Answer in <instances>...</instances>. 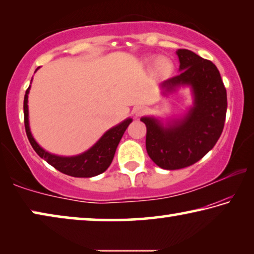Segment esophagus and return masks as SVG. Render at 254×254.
Masks as SVG:
<instances>
[{"instance_id": "esophagus-1", "label": "esophagus", "mask_w": 254, "mask_h": 254, "mask_svg": "<svg viewBox=\"0 0 254 254\" xmlns=\"http://www.w3.org/2000/svg\"><path fill=\"white\" fill-rule=\"evenodd\" d=\"M144 112H145V109L142 106H137L134 110H133V113H134L135 117H140V115H142L144 113Z\"/></svg>"}]
</instances>
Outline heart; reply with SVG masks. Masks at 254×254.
Instances as JSON below:
<instances>
[{"label":"heart","instance_id":"obj_1","mask_svg":"<svg viewBox=\"0 0 254 254\" xmlns=\"http://www.w3.org/2000/svg\"><path fill=\"white\" fill-rule=\"evenodd\" d=\"M154 70L159 76H168L173 70V63L168 58H159L154 65Z\"/></svg>","mask_w":254,"mask_h":254}]
</instances>
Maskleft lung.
I'll return each instance as SVG.
<instances>
[{
	"label": "left lung",
	"instance_id": "obj_1",
	"mask_svg": "<svg viewBox=\"0 0 254 254\" xmlns=\"http://www.w3.org/2000/svg\"><path fill=\"white\" fill-rule=\"evenodd\" d=\"M180 74L162 83L166 91L190 85L195 106L173 127L165 128L151 118H142L147 127L145 147L151 160L162 169L186 168L199 161L214 148L224 127L227 97L220 71L210 60L187 49L177 51Z\"/></svg>",
	"mask_w": 254,
	"mask_h": 254
}]
</instances>
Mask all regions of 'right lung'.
<instances>
[{
  "instance_id": "right-lung-1",
  "label": "right lung",
  "mask_w": 254,
  "mask_h": 254,
  "mask_svg": "<svg viewBox=\"0 0 254 254\" xmlns=\"http://www.w3.org/2000/svg\"><path fill=\"white\" fill-rule=\"evenodd\" d=\"M29 89H27L23 101V113H24V127L25 133L29 139L30 144L32 145L34 151L38 153V156L41 157L45 160L59 170L60 173L71 176V177H94L97 176L109 168L112 160L114 158L115 150L118 148L120 140L126 132L128 124L132 120L127 119L119 126L107 131L103 135L98 142L92 147L88 151L76 157H58L55 154H50L44 149L40 148L38 143L34 141L29 128L28 121V94Z\"/></svg>"
}]
</instances>
